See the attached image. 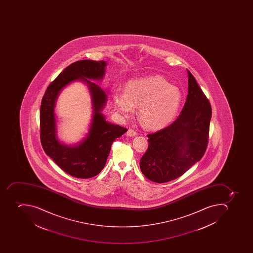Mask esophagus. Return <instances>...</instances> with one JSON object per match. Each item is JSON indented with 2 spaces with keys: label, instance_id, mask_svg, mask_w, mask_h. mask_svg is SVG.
Returning a JSON list of instances; mask_svg holds the SVG:
<instances>
[{
  "label": "esophagus",
  "instance_id": "34e87169",
  "mask_svg": "<svg viewBox=\"0 0 253 253\" xmlns=\"http://www.w3.org/2000/svg\"><path fill=\"white\" fill-rule=\"evenodd\" d=\"M126 135L129 136V137H133V136L137 135V133H136L135 130H133L132 129H129L126 132Z\"/></svg>",
  "mask_w": 253,
  "mask_h": 253
}]
</instances>
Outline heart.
<instances>
[{"label": "heart", "instance_id": "heart-1", "mask_svg": "<svg viewBox=\"0 0 253 253\" xmlns=\"http://www.w3.org/2000/svg\"><path fill=\"white\" fill-rule=\"evenodd\" d=\"M114 106L120 116L128 120L137 107V116L148 129L165 127L173 121L182 102V92L161 76H149L129 81L125 93L116 91Z\"/></svg>", "mask_w": 253, "mask_h": 253}]
</instances>
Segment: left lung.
<instances>
[{
    "label": "left lung",
    "instance_id": "1",
    "mask_svg": "<svg viewBox=\"0 0 253 253\" xmlns=\"http://www.w3.org/2000/svg\"><path fill=\"white\" fill-rule=\"evenodd\" d=\"M188 94L177 120L148 134L149 147L140 161L145 177L166 183L181 176L205 153L211 119V104L194 76L187 70Z\"/></svg>",
    "mask_w": 253,
    "mask_h": 253
}]
</instances>
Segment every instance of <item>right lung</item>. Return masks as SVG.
I'll return each instance as SVG.
<instances>
[{
	"label": "right lung",
	"mask_w": 253,
	"mask_h": 253,
	"mask_svg": "<svg viewBox=\"0 0 253 253\" xmlns=\"http://www.w3.org/2000/svg\"><path fill=\"white\" fill-rule=\"evenodd\" d=\"M107 62L82 60L66 67L48 86L40 106V139L46 155L69 175L88 179L100 173L106 165L112 144L127 131L106 120L102 111L108 95L91 82L101 81ZM79 80L88 87L92 103V120L86 137L75 145H66L57 136L55 107L59 92L72 82Z\"/></svg>",
	"instance_id": "1"
}]
</instances>
